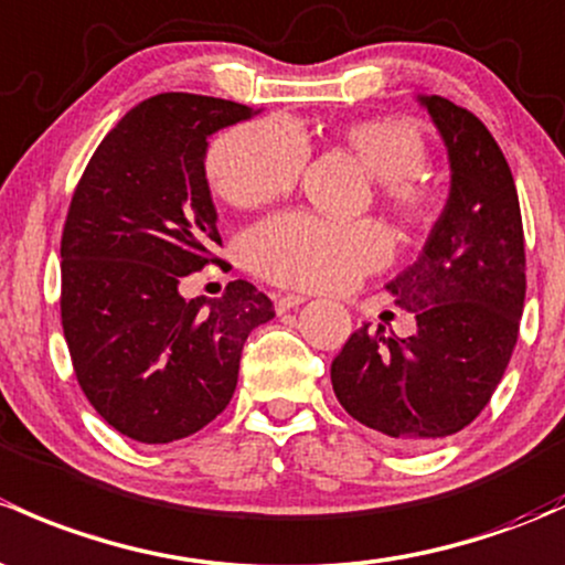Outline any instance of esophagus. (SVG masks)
Segmentation results:
<instances>
[{
	"mask_svg": "<svg viewBox=\"0 0 565 565\" xmlns=\"http://www.w3.org/2000/svg\"><path fill=\"white\" fill-rule=\"evenodd\" d=\"M273 302H276V311L284 313V311H289V308L306 302V298H302V295H295V292H287V295L278 292V295H273Z\"/></svg>",
	"mask_w": 565,
	"mask_h": 565,
	"instance_id": "obj_1",
	"label": "esophagus"
}]
</instances>
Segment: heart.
<instances>
[{
	"label": "heart",
	"mask_w": 565,
	"mask_h": 565,
	"mask_svg": "<svg viewBox=\"0 0 565 565\" xmlns=\"http://www.w3.org/2000/svg\"><path fill=\"white\" fill-rule=\"evenodd\" d=\"M338 140L376 175L384 207L401 224L430 227L438 218V192L419 170L427 162V138L417 121L401 116L367 118L338 129ZM308 162L300 129L287 118H259L227 129L211 142L205 170L218 198L241 211L287 198ZM246 263L273 284L298 289H341L390 257L382 224L328 222L313 213H281L246 235Z\"/></svg>",
	"instance_id": "b5f03b06"
}]
</instances>
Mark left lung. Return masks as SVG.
Returning a JSON list of instances; mask_svg holds the SVG:
<instances>
[{"label":"left lung","instance_id":"8db88e82","mask_svg":"<svg viewBox=\"0 0 565 565\" xmlns=\"http://www.w3.org/2000/svg\"><path fill=\"white\" fill-rule=\"evenodd\" d=\"M423 105L447 142L452 189L417 263L387 284L417 330L390 338L365 324L330 365L341 406L414 449L482 414L512 360L525 302V235L507 157L471 110L436 94Z\"/></svg>","mask_w":565,"mask_h":565}]
</instances>
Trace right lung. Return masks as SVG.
<instances>
[{
    "label": "right lung",
    "instance_id": "1",
    "mask_svg": "<svg viewBox=\"0 0 565 565\" xmlns=\"http://www.w3.org/2000/svg\"><path fill=\"white\" fill-rule=\"evenodd\" d=\"M254 108L203 94L142 99L105 135L62 233V328L83 395L121 436L170 444L227 408L248 332L273 302L243 278L183 300L189 273L218 265L205 148ZM224 267V263H222Z\"/></svg>",
    "mask_w": 565,
    "mask_h": 565
}]
</instances>
